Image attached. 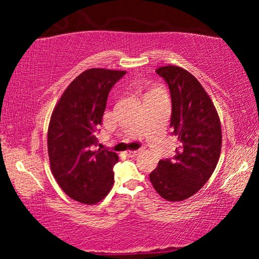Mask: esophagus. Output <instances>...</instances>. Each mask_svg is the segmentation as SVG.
<instances>
[{
	"label": "esophagus",
	"instance_id": "esophagus-1",
	"mask_svg": "<svg viewBox=\"0 0 259 259\" xmlns=\"http://www.w3.org/2000/svg\"><path fill=\"white\" fill-rule=\"evenodd\" d=\"M139 152H140V150H138V151H126L125 155L129 156V157H134L136 155H138Z\"/></svg>",
	"mask_w": 259,
	"mask_h": 259
}]
</instances>
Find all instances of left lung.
<instances>
[{"instance_id": "1", "label": "left lung", "mask_w": 259, "mask_h": 259, "mask_svg": "<svg viewBox=\"0 0 259 259\" xmlns=\"http://www.w3.org/2000/svg\"><path fill=\"white\" fill-rule=\"evenodd\" d=\"M171 95L170 128L179 147L171 160H160L150 181L161 198L170 202L194 195L211 177L222 150V126L216 107L203 87L179 66L159 67Z\"/></svg>"}]
</instances>
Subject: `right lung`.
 I'll return each instance as SVG.
<instances>
[{"mask_svg":"<svg viewBox=\"0 0 259 259\" xmlns=\"http://www.w3.org/2000/svg\"><path fill=\"white\" fill-rule=\"evenodd\" d=\"M125 71L87 69L69 83L56 104L48 129V154L52 175L69 198L96 204L113 186L117 154L95 150L109 90Z\"/></svg>","mask_w":259,"mask_h":259,"instance_id":"1","label":"right lung"}]
</instances>
